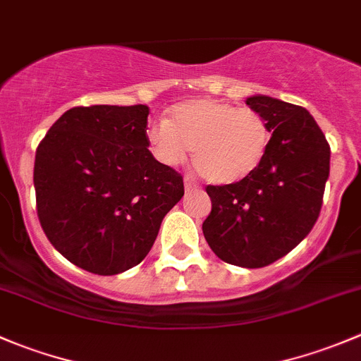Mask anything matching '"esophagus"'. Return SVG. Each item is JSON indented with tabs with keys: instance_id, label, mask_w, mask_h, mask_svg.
<instances>
[{
	"instance_id": "obj_1",
	"label": "esophagus",
	"mask_w": 361,
	"mask_h": 361,
	"mask_svg": "<svg viewBox=\"0 0 361 361\" xmlns=\"http://www.w3.org/2000/svg\"><path fill=\"white\" fill-rule=\"evenodd\" d=\"M183 183H185V190H187V192H192V190H195V188H197V187H195L194 181L190 180V178H185Z\"/></svg>"
}]
</instances>
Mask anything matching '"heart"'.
Instances as JSON below:
<instances>
[{
	"label": "heart",
	"instance_id": "1",
	"mask_svg": "<svg viewBox=\"0 0 361 361\" xmlns=\"http://www.w3.org/2000/svg\"><path fill=\"white\" fill-rule=\"evenodd\" d=\"M152 152L166 166L192 160L207 181L231 185L250 176L264 159L269 129L260 113L201 97L174 104L166 122L148 127Z\"/></svg>",
	"mask_w": 361,
	"mask_h": 361
}]
</instances>
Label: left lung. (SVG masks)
<instances>
[{
    "label": "left lung",
    "instance_id": "8db88e82",
    "mask_svg": "<svg viewBox=\"0 0 361 361\" xmlns=\"http://www.w3.org/2000/svg\"><path fill=\"white\" fill-rule=\"evenodd\" d=\"M246 104L260 113L272 136L250 176L206 188L211 213L202 232L218 258L258 269L290 253L314 227L330 174V147L305 108L262 94Z\"/></svg>",
    "mask_w": 361,
    "mask_h": 361
}]
</instances>
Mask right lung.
<instances>
[{
    "instance_id": "right-lung-1",
    "label": "right lung",
    "mask_w": 361,
    "mask_h": 361,
    "mask_svg": "<svg viewBox=\"0 0 361 361\" xmlns=\"http://www.w3.org/2000/svg\"><path fill=\"white\" fill-rule=\"evenodd\" d=\"M147 104L71 108L38 145L39 224L76 267L113 276L140 264L164 216L183 197V178L148 150Z\"/></svg>"
}]
</instances>
